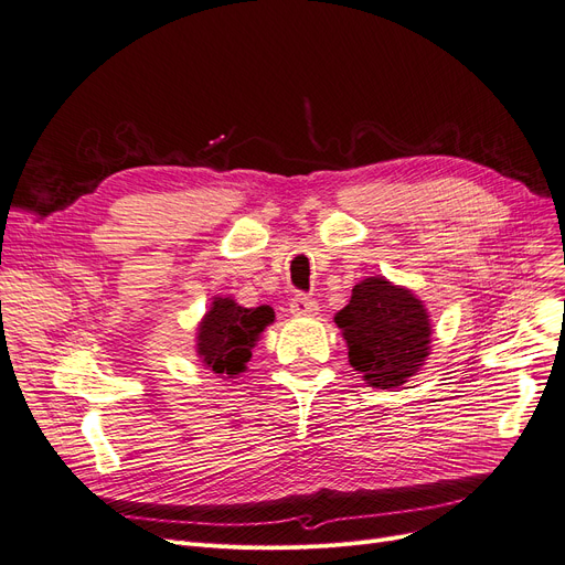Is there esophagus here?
I'll use <instances>...</instances> for the list:
<instances>
[{
    "label": "esophagus",
    "instance_id": "1",
    "mask_svg": "<svg viewBox=\"0 0 565 565\" xmlns=\"http://www.w3.org/2000/svg\"><path fill=\"white\" fill-rule=\"evenodd\" d=\"M288 311L292 316H313V313H318V302L313 298L305 296V292H298L296 298H290Z\"/></svg>",
    "mask_w": 565,
    "mask_h": 565
}]
</instances>
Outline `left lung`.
Masks as SVG:
<instances>
[{
  "mask_svg": "<svg viewBox=\"0 0 565 565\" xmlns=\"http://www.w3.org/2000/svg\"><path fill=\"white\" fill-rule=\"evenodd\" d=\"M334 323L349 343V362L372 387H397L429 355V316L411 290L383 277L364 279Z\"/></svg>",
  "mask_w": 565,
  "mask_h": 565,
  "instance_id": "1",
  "label": "left lung"
}]
</instances>
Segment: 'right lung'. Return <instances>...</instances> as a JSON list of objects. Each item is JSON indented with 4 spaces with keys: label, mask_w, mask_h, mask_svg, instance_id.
I'll return each mask as SVG.
<instances>
[{
    "label": "right lung",
    "mask_w": 565,
    "mask_h": 565,
    "mask_svg": "<svg viewBox=\"0 0 565 565\" xmlns=\"http://www.w3.org/2000/svg\"><path fill=\"white\" fill-rule=\"evenodd\" d=\"M273 321V307L247 309L228 298H216L199 328V355L214 374L235 376L247 370L258 334Z\"/></svg>",
    "instance_id": "obj_1"
}]
</instances>
